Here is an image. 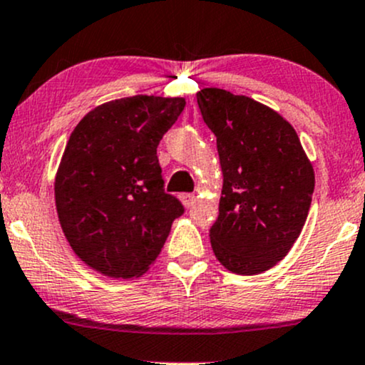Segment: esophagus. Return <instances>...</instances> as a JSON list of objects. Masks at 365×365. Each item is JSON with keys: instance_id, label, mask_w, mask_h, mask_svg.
Masks as SVG:
<instances>
[{"instance_id": "34e87169", "label": "esophagus", "mask_w": 365, "mask_h": 365, "mask_svg": "<svg viewBox=\"0 0 365 365\" xmlns=\"http://www.w3.org/2000/svg\"><path fill=\"white\" fill-rule=\"evenodd\" d=\"M181 201H182L184 207L190 208V207H192V205H195L196 196L191 195V192H184V195H181Z\"/></svg>"}]
</instances>
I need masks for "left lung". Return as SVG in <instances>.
<instances>
[{
	"label": "left lung",
	"mask_w": 365,
	"mask_h": 365,
	"mask_svg": "<svg viewBox=\"0 0 365 365\" xmlns=\"http://www.w3.org/2000/svg\"><path fill=\"white\" fill-rule=\"evenodd\" d=\"M217 136L222 198L210 229L213 252L229 272L258 275L297 241L314 191V170L301 140L280 114L222 88L196 93Z\"/></svg>",
	"instance_id": "obj_1"
}]
</instances>
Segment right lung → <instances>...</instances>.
Instances as JSON below:
<instances>
[{
	"label": "right lung",
	"mask_w": 365,
	"mask_h": 365,
	"mask_svg": "<svg viewBox=\"0 0 365 365\" xmlns=\"http://www.w3.org/2000/svg\"><path fill=\"white\" fill-rule=\"evenodd\" d=\"M181 97L133 96L76 124L54 181L59 224L75 255L110 278H133L160 255L184 213L164 191L157 147L182 113Z\"/></svg>",
	"instance_id": "add662e5"
}]
</instances>
